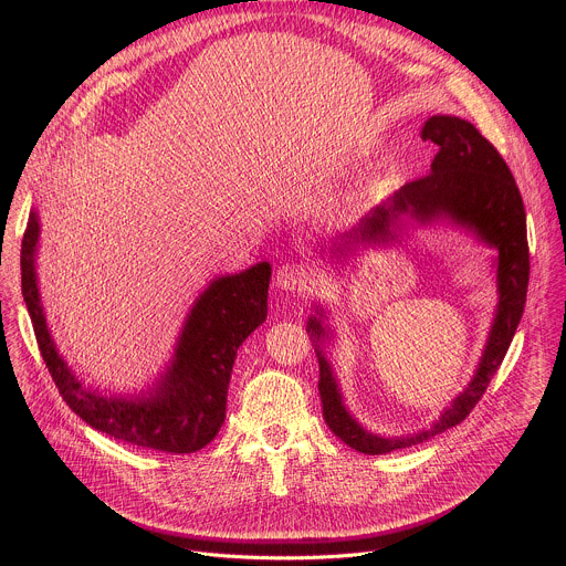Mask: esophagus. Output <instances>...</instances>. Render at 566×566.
<instances>
[{"label":"esophagus","mask_w":566,"mask_h":566,"mask_svg":"<svg viewBox=\"0 0 566 566\" xmlns=\"http://www.w3.org/2000/svg\"><path fill=\"white\" fill-rule=\"evenodd\" d=\"M275 284L286 293H304L308 284V273L302 264H282L277 269Z\"/></svg>","instance_id":"obj_1"}]
</instances>
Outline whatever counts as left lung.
<instances>
[{
	"label": "left lung",
	"mask_w": 566,
	"mask_h": 566,
	"mask_svg": "<svg viewBox=\"0 0 566 566\" xmlns=\"http://www.w3.org/2000/svg\"><path fill=\"white\" fill-rule=\"evenodd\" d=\"M421 138L439 147L430 172L396 190L385 203L376 206L360 223L345 234V244H376L389 241L396 234V223L402 217H412L421 223L434 219H450L472 230L481 241L497 251V291L500 304L493 319V329L479 360L470 385L450 402L432 428L408 437H378L367 432L345 408L336 376L329 360L319 349V340L327 336L322 327V308L308 317L306 332L315 340L319 365V400L322 417L336 437L349 448L365 454H385L400 448H410L459 426L486 391L491 378L497 374L526 304L528 289V241L526 212L520 188L502 154L479 129L457 116H432L421 129Z\"/></svg>",
	"instance_id": "obj_1"
}]
</instances>
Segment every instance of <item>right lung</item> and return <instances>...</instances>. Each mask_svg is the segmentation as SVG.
<instances>
[{"instance_id":"obj_1","label":"right lung","mask_w":566,"mask_h":566,"mask_svg":"<svg viewBox=\"0 0 566 566\" xmlns=\"http://www.w3.org/2000/svg\"><path fill=\"white\" fill-rule=\"evenodd\" d=\"M38 214L31 212L22 239V295L40 354L66 406L87 426L129 446L175 454L208 446L226 419L237 349L266 319L271 264L210 282L186 319L164 380L140 398H109L83 387L53 345L38 293Z\"/></svg>"}]
</instances>
